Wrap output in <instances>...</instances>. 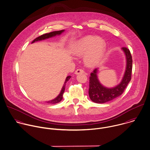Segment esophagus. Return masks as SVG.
<instances>
[{"mask_svg": "<svg viewBox=\"0 0 150 150\" xmlns=\"http://www.w3.org/2000/svg\"><path fill=\"white\" fill-rule=\"evenodd\" d=\"M84 72H84V71L83 69H76L75 71V74L78 75V74H83Z\"/></svg>", "mask_w": 150, "mask_h": 150, "instance_id": "34e87169", "label": "esophagus"}]
</instances>
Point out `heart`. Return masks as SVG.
I'll use <instances>...</instances> for the list:
<instances>
[{"label":"heart","instance_id":"1","mask_svg":"<svg viewBox=\"0 0 150 150\" xmlns=\"http://www.w3.org/2000/svg\"><path fill=\"white\" fill-rule=\"evenodd\" d=\"M106 49L105 41L100 37L88 35L77 40L72 52L78 57H84L85 64L89 67L97 65L102 60Z\"/></svg>","mask_w":150,"mask_h":150}]
</instances>
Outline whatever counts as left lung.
I'll return each mask as SVG.
<instances>
[{"label":"left lung","mask_w":150,"mask_h":150,"mask_svg":"<svg viewBox=\"0 0 150 150\" xmlns=\"http://www.w3.org/2000/svg\"><path fill=\"white\" fill-rule=\"evenodd\" d=\"M126 60V69L120 83L112 88L103 86L98 76L99 68H96L91 74L89 77V96L91 100L96 103H105L120 96L124 92L131 80L132 72V57L130 51L126 47L122 48Z\"/></svg>","instance_id":"obj_1"}]
</instances>
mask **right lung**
I'll use <instances>...</instances> for the list:
<instances>
[{
	"label": "right lung",
	"mask_w": 150,
	"mask_h": 150,
	"mask_svg": "<svg viewBox=\"0 0 150 150\" xmlns=\"http://www.w3.org/2000/svg\"><path fill=\"white\" fill-rule=\"evenodd\" d=\"M65 31V30H59V31H52V32H51V33H47V34H44L41 36H39L37 38H35L32 42L31 43H34L36 41H41V40H45V39H47V38H51V37H55L56 35H60L62 33H64ZM71 78V76H68L66 79H65V82L63 85V86L61 89V91L59 93V94L55 98H54V99L52 100H49V101H47L45 102V103H49V104H56V103H58L59 102H60L62 99V96H63V93L65 91V85H66V83L69 81V79Z\"/></svg>",
	"instance_id": "add662e5"
}]
</instances>
